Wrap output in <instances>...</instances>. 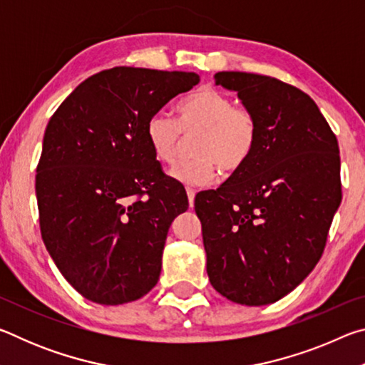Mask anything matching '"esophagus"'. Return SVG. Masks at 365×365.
Wrapping results in <instances>:
<instances>
[{
  "instance_id": "34e87169",
  "label": "esophagus",
  "mask_w": 365,
  "mask_h": 365,
  "mask_svg": "<svg viewBox=\"0 0 365 365\" xmlns=\"http://www.w3.org/2000/svg\"><path fill=\"white\" fill-rule=\"evenodd\" d=\"M187 195H188L190 207H193V205H195V195H196V191H195L193 188H187Z\"/></svg>"
}]
</instances>
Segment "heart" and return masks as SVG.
Returning a JSON list of instances; mask_svg holds the SVG:
<instances>
[{
  "label": "heart",
  "mask_w": 365,
  "mask_h": 365,
  "mask_svg": "<svg viewBox=\"0 0 365 365\" xmlns=\"http://www.w3.org/2000/svg\"><path fill=\"white\" fill-rule=\"evenodd\" d=\"M177 122L164 113L146 123V140L160 164H172L180 148L182 133L200 130L191 151L170 170L175 180L191 187L211 183L217 165L224 172L237 170L255 148L257 125L248 109L233 106L227 95L202 88L185 96L175 106Z\"/></svg>",
  "instance_id": "heart-1"
}]
</instances>
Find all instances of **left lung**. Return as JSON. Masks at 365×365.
<instances>
[{"instance_id": "left-lung-1", "label": "left lung", "mask_w": 365, "mask_h": 365, "mask_svg": "<svg viewBox=\"0 0 365 365\" xmlns=\"http://www.w3.org/2000/svg\"><path fill=\"white\" fill-rule=\"evenodd\" d=\"M257 125L246 163L195 197L211 285L227 299L265 306L287 296L322 256L341 202L336 137L317 104L280 80L217 72Z\"/></svg>"}]
</instances>
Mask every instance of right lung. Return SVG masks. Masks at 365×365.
<instances>
[{
  "instance_id": "obj_1",
  "label": "right lung",
  "mask_w": 365,
  "mask_h": 365,
  "mask_svg": "<svg viewBox=\"0 0 365 365\" xmlns=\"http://www.w3.org/2000/svg\"><path fill=\"white\" fill-rule=\"evenodd\" d=\"M197 82L195 72L113 67L80 83L49 119L35 180L41 238L83 298L125 304L158 283L188 196L160 170L146 123Z\"/></svg>"
}]
</instances>
